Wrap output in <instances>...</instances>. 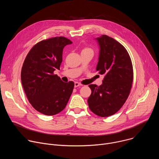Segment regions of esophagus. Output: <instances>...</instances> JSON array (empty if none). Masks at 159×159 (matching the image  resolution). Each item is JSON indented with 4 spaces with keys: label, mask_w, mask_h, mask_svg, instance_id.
I'll return each instance as SVG.
<instances>
[{
    "label": "esophagus",
    "mask_w": 159,
    "mask_h": 159,
    "mask_svg": "<svg viewBox=\"0 0 159 159\" xmlns=\"http://www.w3.org/2000/svg\"><path fill=\"white\" fill-rule=\"evenodd\" d=\"M81 85H82L81 84H80L79 82H75V83H74V87H79V86H81Z\"/></svg>",
    "instance_id": "1"
}]
</instances>
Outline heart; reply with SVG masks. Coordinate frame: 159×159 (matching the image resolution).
Masks as SVG:
<instances>
[{"label":"heart","instance_id":"1","mask_svg":"<svg viewBox=\"0 0 159 159\" xmlns=\"http://www.w3.org/2000/svg\"><path fill=\"white\" fill-rule=\"evenodd\" d=\"M85 51H92V50L90 49V48H84V49L82 51V52H85Z\"/></svg>","mask_w":159,"mask_h":159}]
</instances>
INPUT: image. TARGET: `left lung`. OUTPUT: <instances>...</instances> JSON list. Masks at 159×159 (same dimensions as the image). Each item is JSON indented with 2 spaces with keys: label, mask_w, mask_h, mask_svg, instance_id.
I'll list each match as a JSON object with an SVG mask.
<instances>
[{
  "label": "left lung",
  "mask_w": 159,
  "mask_h": 159,
  "mask_svg": "<svg viewBox=\"0 0 159 159\" xmlns=\"http://www.w3.org/2000/svg\"><path fill=\"white\" fill-rule=\"evenodd\" d=\"M99 46L96 70L104 75L100 86L90 84L89 107L101 117L115 114L125 104L132 86L133 73L129 55L121 44L107 35L95 39Z\"/></svg>",
  "instance_id": "obj_1"
}]
</instances>
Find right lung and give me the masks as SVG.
<instances>
[{
  "label": "right lung",
  "mask_w": 159,
  "mask_h": 159,
  "mask_svg": "<svg viewBox=\"0 0 159 159\" xmlns=\"http://www.w3.org/2000/svg\"><path fill=\"white\" fill-rule=\"evenodd\" d=\"M72 42L59 36L43 40L31 48L21 70V82L32 106L43 115L52 116L65 107L74 82H64L53 74L60 70L64 47Z\"/></svg>",
  "instance_id": "add662e5"
}]
</instances>
